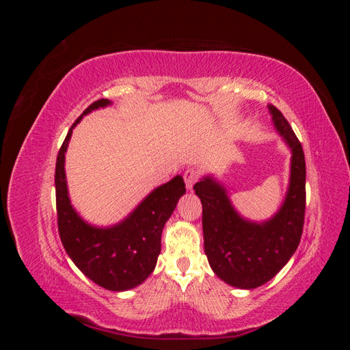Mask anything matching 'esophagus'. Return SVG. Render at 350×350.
I'll list each match as a JSON object with an SVG mask.
<instances>
[{
  "mask_svg": "<svg viewBox=\"0 0 350 350\" xmlns=\"http://www.w3.org/2000/svg\"><path fill=\"white\" fill-rule=\"evenodd\" d=\"M197 179H198V174L194 167H188L184 172V181H185V185L188 189H193L194 184L197 183Z\"/></svg>",
  "mask_w": 350,
  "mask_h": 350,
  "instance_id": "1",
  "label": "esophagus"
}]
</instances>
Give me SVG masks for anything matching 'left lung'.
Returning <instances> with one entry per match:
<instances>
[{
	"label": "left lung",
	"mask_w": 350,
	"mask_h": 350,
	"mask_svg": "<svg viewBox=\"0 0 350 350\" xmlns=\"http://www.w3.org/2000/svg\"><path fill=\"white\" fill-rule=\"evenodd\" d=\"M274 129L291 147V181L279 211L256 224L243 219L215 178L194 185L203 204L204 252L216 276L230 286L254 289L283 269L299 245L305 217V156L283 113L269 105Z\"/></svg>",
	"instance_id": "obj_1"
}]
</instances>
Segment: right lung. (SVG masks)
Returning <instances> with one entry per match:
<instances>
[{"mask_svg":"<svg viewBox=\"0 0 350 350\" xmlns=\"http://www.w3.org/2000/svg\"><path fill=\"white\" fill-rule=\"evenodd\" d=\"M111 105L108 99L93 102L84 111L62 143L55 166V193L58 232L68 257L84 276L102 288L115 292L129 291L143 283L156 267L161 254L163 226L171 217L178 200L185 194L181 175L154 188L133 213L111 228L86 224L72 208L66 181V152L72 129L83 115Z\"/></svg>","mask_w":350,"mask_h":350,"instance_id":"1","label":"right lung"}]
</instances>
